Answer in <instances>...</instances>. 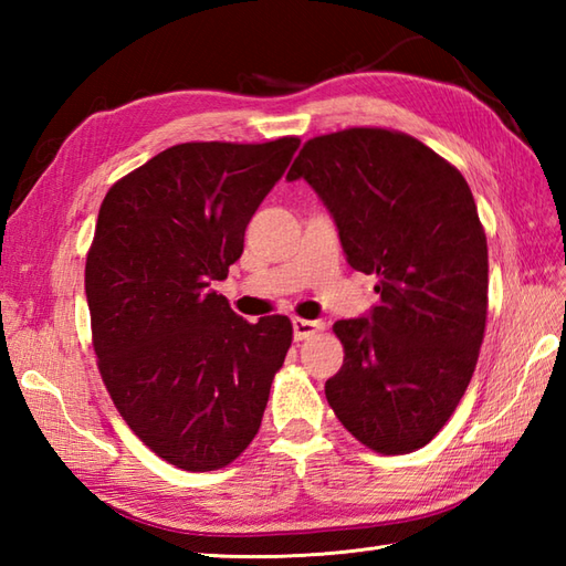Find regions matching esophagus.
<instances>
[{
	"mask_svg": "<svg viewBox=\"0 0 566 566\" xmlns=\"http://www.w3.org/2000/svg\"><path fill=\"white\" fill-rule=\"evenodd\" d=\"M292 323H294V338H296V340H308V338H314V335H318L323 328H326V326H323L321 321L294 318Z\"/></svg>",
	"mask_w": 566,
	"mask_h": 566,
	"instance_id": "esophagus-1",
	"label": "esophagus"
}]
</instances>
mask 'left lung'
<instances>
[{
  "instance_id": "left-lung-1",
  "label": "left lung",
  "mask_w": 566,
  "mask_h": 566,
  "mask_svg": "<svg viewBox=\"0 0 566 566\" xmlns=\"http://www.w3.org/2000/svg\"><path fill=\"white\" fill-rule=\"evenodd\" d=\"M298 177L353 270L377 274L369 318L333 326L345 357L326 399L369 450L413 452L454 413L484 340L489 250L472 189L418 138L375 126L306 140L286 175Z\"/></svg>"
}]
</instances>
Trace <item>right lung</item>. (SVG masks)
Instances as JSON below:
<instances>
[{
    "label": "right lung",
    "mask_w": 566,
    "mask_h": 566,
    "mask_svg": "<svg viewBox=\"0 0 566 566\" xmlns=\"http://www.w3.org/2000/svg\"><path fill=\"white\" fill-rule=\"evenodd\" d=\"M298 143H179L102 201L84 264L99 375L128 428L187 472L248 448L292 345L290 318L248 323L209 286Z\"/></svg>",
    "instance_id": "right-lung-1"
}]
</instances>
